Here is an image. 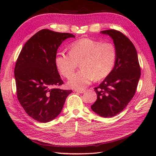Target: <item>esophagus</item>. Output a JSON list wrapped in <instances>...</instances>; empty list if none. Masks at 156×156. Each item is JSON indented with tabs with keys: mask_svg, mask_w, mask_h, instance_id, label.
I'll return each mask as SVG.
<instances>
[{
	"mask_svg": "<svg viewBox=\"0 0 156 156\" xmlns=\"http://www.w3.org/2000/svg\"><path fill=\"white\" fill-rule=\"evenodd\" d=\"M75 92L83 94L84 92H85V90H83H83H75Z\"/></svg>",
	"mask_w": 156,
	"mask_h": 156,
	"instance_id": "obj_1",
	"label": "esophagus"
}]
</instances>
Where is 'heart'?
<instances>
[{"label":"heart","mask_w":156,"mask_h":156,"mask_svg":"<svg viewBox=\"0 0 156 156\" xmlns=\"http://www.w3.org/2000/svg\"><path fill=\"white\" fill-rule=\"evenodd\" d=\"M117 51L115 45L87 37L73 41L69 45V53L56 55L55 64L59 72L69 79L79 66L81 69L68 81V86L75 89L86 88L93 80L107 77L115 65Z\"/></svg>","instance_id":"1"}]
</instances>
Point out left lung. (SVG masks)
Wrapping results in <instances>:
<instances>
[{"label":"left lung","mask_w":156,"mask_h":156,"mask_svg":"<svg viewBox=\"0 0 156 156\" xmlns=\"http://www.w3.org/2000/svg\"><path fill=\"white\" fill-rule=\"evenodd\" d=\"M101 33L112 39L117 56L112 72L94 88L98 96L91 108L99 116L111 118L123 111L134 96L140 77V68L136 49L128 37L114 29Z\"/></svg>","instance_id":"8db88e82"}]
</instances>
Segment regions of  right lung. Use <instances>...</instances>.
Wrapping results in <instances>:
<instances>
[{
  "label": "right lung",
  "mask_w": 156,
  "mask_h": 156,
  "mask_svg": "<svg viewBox=\"0 0 156 156\" xmlns=\"http://www.w3.org/2000/svg\"><path fill=\"white\" fill-rule=\"evenodd\" d=\"M68 37L75 36L42 29L26 42L16 61L14 76L18 100L28 115L42 123L60 114L72 92L55 87L64 84L55 64L56 51Z\"/></svg>",
  "instance_id": "add662e5"
}]
</instances>
